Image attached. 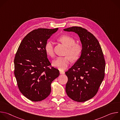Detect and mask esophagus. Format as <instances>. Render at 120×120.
I'll return each mask as SVG.
<instances>
[{"label": "esophagus", "mask_w": 120, "mask_h": 120, "mask_svg": "<svg viewBox=\"0 0 120 120\" xmlns=\"http://www.w3.org/2000/svg\"><path fill=\"white\" fill-rule=\"evenodd\" d=\"M60 74L61 75H63L64 74V71H62V70H60Z\"/></svg>", "instance_id": "34e87169"}]
</instances>
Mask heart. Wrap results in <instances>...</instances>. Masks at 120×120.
Here are the masks:
<instances>
[{
	"instance_id": "b5f03b06",
	"label": "heart",
	"mask_w": 120,
	"mask_h": 120,
	"mask_svg": "<svg viewBox=\"0 0 120 120\" xmlns=\"http://www.w3.org/2000/svg\"><path fill=\"white\" fill-rule=\"evenodd\" d=\"M58 40L67 47L66 54L69 56L57 57L53 61V64L59 70H63L65 69L70 64L72 59L76 60L79 57L82 53V47L80 45L75 44V40L69 36H61L58 38ZM45 50L48 56L51 57L54 56L53 42L47 41L45 45Z\"/></svg>"
}]
</instances>
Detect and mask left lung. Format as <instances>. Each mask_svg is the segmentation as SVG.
Wrapping results in <instances>:
<instances>
[{
    "label": "left lung",
    "mask_w": 120,
    "mask_h": 120,
    "mask_svg": "<svg viewBox=\"0 0 120 120\" xmlns=\"http://www.w3.org/2000/svg\"><path fill=\"white\" fill-rule=\"evenodd\" d=\"M64 30L77 34L82 45L80 58L65 73L68 77L66 93L75 101H85L96 95L104 79V54L98 40L86 29L73 26Z\"/></svg>",
    "instance_id": "left-lung-1"
}]
</instances>
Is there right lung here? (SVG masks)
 <instances>
[{
	"label": "right lung",
	"mask_w": 120,
	"mask_h": 120,
	"mask_svg": "<svg viewBox=\"0 0 120 120\" xmlns=\"http://www.w3.org/2000/svg\"><path fill=\"white\" fill-rule=\"evenodd\" d=\"M58 28L32 31L21 41L14 59V74L20 92L27 99L38 101L51 91V84L59 75L47 57L45 45Z\"/></svg>",
	"instance_id": "add662e5"
}]
</instances>
